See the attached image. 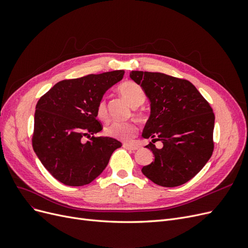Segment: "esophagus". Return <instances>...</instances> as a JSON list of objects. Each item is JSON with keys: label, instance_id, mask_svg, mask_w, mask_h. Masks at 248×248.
I'll list each match as a JSON object with an SVG mask.
<instances>
[{"label": "esophagus", "instance_id": "34e87169", "mask_svg": "<svg viewBox=\"0 0 248 248\" xmlns=\"http://www.w3.org/2000/svg\"><path fill=\"white\" fill-rule=\"evenodd\" d=\"M123 147L127 150H130V151H136L140 147L137 145H130V144H123Z\"/></svg>", "mask_w": 248, "mask_h": 248}]
</instances>
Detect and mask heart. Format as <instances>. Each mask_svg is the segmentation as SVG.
<instances>
[{
	"mask_svg": "<svg viewBox=\"0 0 248 248\" xmlns=\"http://www.w3.org/2000/svg\"><path fill=\"white\" fill-rule=\"evenodd\" d=\"M118 92L132 108H137L145 101V92L142 88L133 81H125L118 88ZM97 117L101 121H107L108 109L106 101H99L97 106ZM137 133V126L131 122H114L106 128V134L109 138L121 140H130Z\"/></svg>",
	"mask_w": 248,
	"mask_h": 248,
	"instance_id": "b5f03b06",
	"label": "heart"
}]
</instances>
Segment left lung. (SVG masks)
Masks as SVG:
<instances>
[{
	"instance_id": "obj_1",
	"label": "left lung",
	"mask_w": 248,
	"mask_h": 248,
	"mask_svg": "<svg viewBox=\"0 0 248 248\" xmlns=\"http://www.w3.org/2000/svg\"><path fill=\"white\" fill-rule=\"evenodd\" d=\"M150 101V117L141 137L154 161L141 172L157 185L176 187L188 182L205 167L214 149L215 116L190 81L160 72L131 71ZM160 140L158 149L154 142Z\"/></svg>"
}]
</instances>
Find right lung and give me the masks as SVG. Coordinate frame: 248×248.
I'll return each mask as SVG.
<instances>
[{
	"instance_id": "add662e5",
	"label": "right lung",
	"mask_w": 248,
	"mask_h": 248,
	"mask_svg": "<svg viewBox=\"0 0 248 248\" xmlns=\"http://www.w3.org/2000/svg\"><path fill=\"white\" fill-rule=\"evenodd\" d=\"M123 76L124 70H115L61 80L37 102L33 149L58 181L69 186L91 183L122 146L116 139L91 134L102 130L97 106ZM84 136L89 140L84 142Z\"/></svg>"
}]
</instances>
